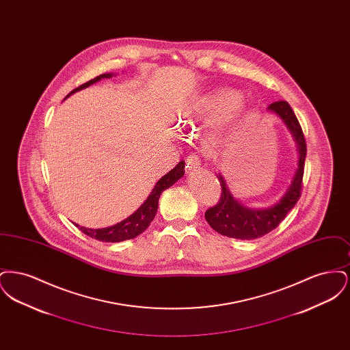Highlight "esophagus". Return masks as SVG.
<instances>
[{
    "instance_id": "34e87169",
    "label": "esophagus",
    "mask_w": 350,
    "mask_h": 350,
    "mask_svg": "<svg viewBox=\"0 0 350 350\" xmlns=\"http://www.w3.org/2000/svg\"><path fill=\"white\" fill-rule=\"evenodd\" d=\"M202 164V159H200L198 153H190L186 159V169L187 170H193V169H197L200 167Z\"/></svg>"
}]
</instances>
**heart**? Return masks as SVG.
<instances>
[{
  "mask_svg": "<svg viewBox=\"0 0 350 350\" xmlns=\"http://www.w3.org/2000/svg\"><path fill=\"white\" fill-rule=\"evenodd\" d=\"M241 109V102L239 96L228 89H220L208 94L200 106V113L204 117L214 118L227 113L236 114Z\"/></svg>",
  "mask_w": 350,
  "mask_h": 350,
  "instance_id": "heart-1",
  "label": "heart"
}]
</instances>
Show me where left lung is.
Instances as JSON below:
<instances>
[{
    "instance_id": "obj_1",
    "label": "left lung",
    "mask_w": 350,
    "mask_h": 350,
    "mask_svg": "<svg viewBox=\"0 0 350 350\" xmlns=\"http://www.w3.org/2000/svg\"><path fill=\"white\" fill-rule=\"evenodd\" d=\"M267 110L283 119L284 124L288 127L294 139L297 140L299 148V167L282 200L275 203L273 207L265 210H252L244 207L231 196L221 176H217V180L221 186L220 200L214 207H210L204 213V217L211 228L220 234L240 240L258 239L277 228L288 214V211L297 204L301 196L307 146L299 120L286 100H277L270 103L267 106Z\"/></svg>"
}]
</instances>
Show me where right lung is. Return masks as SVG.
<instances>
[{"mask_svg":"<svg viewBox=\"0 0 350 350\" xmlns=\"http://www.w3.org/2000/svg\"><path fill=\"white\" fill-rule=\"evenodd\" d=\"M110 77H111L110 73L100 75V76L94 77L93 80H90L88 83L80 85L79 88L73 89L67 97H69L73 93H76V92H79V90H81L83 88H88L92 83L100 81V79H110ZM183 173H185V161H180L169 173H167L164 177H161L157 181V183L153 187V190H152V193L148 196V198L133 213V215H130L127 219L119 221L111 227L93 230V228L80 227L77 224L76 226L80 228V231H83L89 237L100 240V241H105V243H119V241L133 239V237L139 236L140 233L144 232L150 227V221L153 220V217L157 213L159 198H160L161 193L164 190H167V187H170L173 183H177L183 177Z\"/></svg>","mask_w":350,"mask_h":350,"instance_id":"obj_1","label":"right lung"}]
</instances>
